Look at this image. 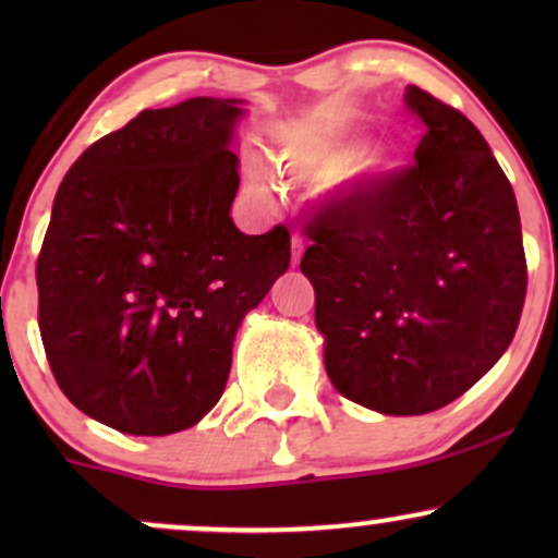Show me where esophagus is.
<instances>
[{"label":"esophagus","instance_id":"34e87169","mask_svg":"<svg viewBox=\"0 0 558 558\" xmlns=\"http://www.w3.org/2000/svg\"><path fill=\"white\" fill-rule=\"evenodd\" d=\"M301 254H304V241H301L299 235H293V241H291V265L293 267H299Z\"/></svg>","mask_w":558,"mask_h":558}]
</instances>
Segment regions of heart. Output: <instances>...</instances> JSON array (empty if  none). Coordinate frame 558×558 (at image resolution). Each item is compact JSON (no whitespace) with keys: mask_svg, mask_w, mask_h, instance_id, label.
Listing matches in <instances>:
<instances>
[{"mask_svg":"<svg viewBox=\"0 0 558 558\" xmlns=\"http://www.w3.org/2000/svg\"><path fill=\"white\" fill-rule=\"evenodd\" d=\"M280 165L291 178L296 181L323 183L330 178L341 175L343 170L351 168V175L356 178H377L393 175L399 168V157L390 151H367L362 155L356 141L345 138H325L317 133H301V136L291 138L280 151ZM248 189L254 194H267V178L259 170H252L246 175Z\"/></svg>","mask_w":558,"mask_h":558,"instance_id":"1","label":"heart"}]
</instances>
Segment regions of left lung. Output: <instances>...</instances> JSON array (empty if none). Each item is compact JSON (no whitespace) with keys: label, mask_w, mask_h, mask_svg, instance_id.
I'll list each match as a JSON object with an SVG mask.
<instances>
[{"label":"left lung","mask_w":558,"mask_h":558,"mask_svg":"<svg viewBox=\"0 0 558 558\" xmlns=\"http://www.w3.org/2000/svg\"><path fill=\"white\" fill-rule=\"evenodd\" d=\"M414 165L319 204L301 272L325 369L349 401L427 414L470 390L514 338L527 293L520 209L483 133L409 86Z\"/></svg>","instance_id":"obj_1"}]
</instances>
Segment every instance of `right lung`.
<instances>
[{
	"label": "right lung",
	"instance_id": "1",
	"mask_svg": "<svg viewBox=\"0 0 558 558\" xmlns=\"http://www.w3.org/2000/svg\"><path fill=\"white\" fill-rule=\"evenodd\" d=\"M239 99L144 110L62 178L36 262L57 386L131 435L196 425L226 390L233 338L291 262V233L230 220Z\"/></svg>",
	"mask_w": 558,
	"mask_h": 558
}]
</instances>
